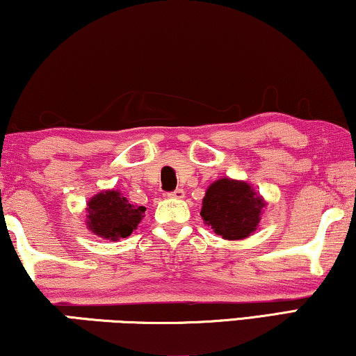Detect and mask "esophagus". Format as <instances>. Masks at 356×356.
Returning a JSON list of instances; mask_svg holds the SVG:
<instances>
[{
    "instance_id": "obj_1",
    "label": "esophagus",
    "mask_w": 356,
    "mask_h": 356,
    "mask_svg": "<svg viewBox=\"0 0 356 356\" xmlns=\"http://www.w3.org/2000/svg\"><path fill=\"white\" fill-rule=\"evenodd\" d=\"M169 195V197H171V198H177V200H182L184 197H185V192H184V190L182 188H176V190H174V192H171V193H168Z\"/></svg>"
}]
</instances>
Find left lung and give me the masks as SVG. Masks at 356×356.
<instances>
[{"label":"left lung","mask_w":356,"mask_h":356,"mask_svg":"<svg viewBox=\"0 0 356 356\" xmlns=\"http://www.w3.org/2000/svg\"><path fill=\"white\" fill-rule=\"evenodd\" d=\"M266 207L261 195L243 180L218 179L203 198V221L226 240L247 238L257 230Z\"/></svg>","instance_id":"obj_1"}]
</instances>
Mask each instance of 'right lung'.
Wrapping results in <instances>:
<instances>
[{
    "label": "right lung",
    "mask_w": 356,
    "mask_h": 356,
    "mask_svg": "<svg viewBox=\"0 0 356 356\" xmlns=\"http://www.w3.org/2000/svg\"><path fill=\"white\" fill-rule=\"evenodd\" d=\"M87 227L95 235L116 242L134 232L147 208L134 207L119 190H104L88 200Z\"/></svg>",
    "instance_id": "1"
}]
</instances>
